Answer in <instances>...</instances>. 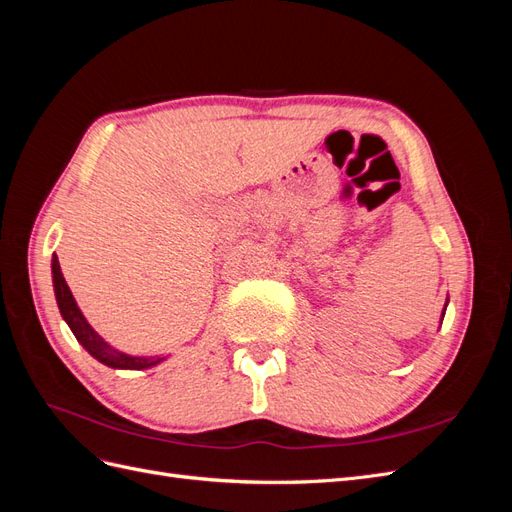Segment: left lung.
<instances>
[{
    "label": "left lung",
    "instance_id": "obj_1",
    "mask_svg": "<svg viewBox=\"0 0 512 512\" xmlns=\"http://www.w3.org/2000/svg\"><path fill=\"white\" fill-rule=\"evenodd\" d=\"M442 316H444V314H442Z\"/></svg>",
    "mask_w": 512,
    "mask_h": 512
}]
</instances>
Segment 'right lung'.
<instances>
[{
	"label": "right lung",
	"mask_w": 512,
	"mask_h": 512,
	"mask_svg": "<svg viewBox=\"0 0 512 512\" xmlns=\"http://www.w3.org/2000/svg\"><path fill=\"white\" fill-rule=\"evenodd\" d=\"M51 269H53V288H55V299L59 305V312L68 322V327L74 333V337L79 339L81 346L91 356H94V359H98L100 363L113 367V369H147V367H153V365L164 361V356H130L126 352H119V350L108 346L104 339L94 329H91V324L85 320L79 305H76L72 292L64 280V275H61V267H59V260L55 254H53Z\"/></svg>",
	"instance_id": "obj_1"
}]
</instances>
